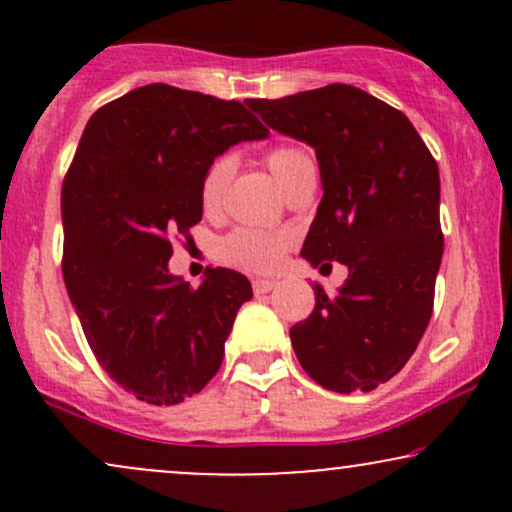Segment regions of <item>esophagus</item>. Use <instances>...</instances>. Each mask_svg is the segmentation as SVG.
Listing matches in <instances>:
<instances>
[{
	"mask_svg": "<svg viewBox=\"0 0 512 512\" xmlns=\"http://www.w3.org/2000/svg\"><path fill=\"white\" fill-rule=\"evenodd\" d=\"M252 289H255V293H269L272 289H276V281H272V279H255V281H252Z\"/></svg>",
	"mask_w": 512,
	"mask_h": 512,
	"instance_id": "obj_1",
	"label": "esophagus"
}]
</instances>
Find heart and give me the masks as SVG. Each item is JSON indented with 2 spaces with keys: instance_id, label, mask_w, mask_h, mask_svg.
<instances>
[{
  "instance_id": "obj_1",
  "label": "heart",
  "mask_w": 512,
  "mask_h": 512,
  "mask_svg": "<svg viewBox=\"0 0 512 512\" xmlns=\"http://www.w3.org/2000/svg\"><path fill=\"white\" fill-rule=\"evenodd\" d=\"M264 161H267V168L272 170V175L286 195L293 187L301 185L303 180L315 175V158L303 146H276L264 156ZM231 175L233 161L228 156L216 158L207 168L202 185H199V197H202L204 209L216 211L221 207ZM289 245L291 238L286 233L262 231V228H236L219 243V257L221 262L248 269V272H272V269L279 267Z\"/></svg>"
}]
</instances>
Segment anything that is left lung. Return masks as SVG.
<instances>
[{"label":"left lung","instance_id":"left-lung-1","mask_svg":"<svg viewBox=\"0 0 512 512\" xmlns=\"http://www.w3.org/2000/svg\"><path fill=\"white\" fill-rule=\"evenodd\" d=\"M248 108L276 132L315 149L320 207L301 255L342 262L349 279L291 327L298 363L332 392H370L409 361L433 313L443 260L438 163L407 115L349 84Z\"/></svg>","mask_w":512,"mask_h":512}]
</instances>
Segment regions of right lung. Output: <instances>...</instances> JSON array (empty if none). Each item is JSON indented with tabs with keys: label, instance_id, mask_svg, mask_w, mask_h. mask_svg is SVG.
<instances>
[{
	"label": "right lung",
	"instance_id": "obj_1",
	"mask_svg": "<svg viewBox=\"0 0 512 512\" xmlns=\"http://www.w3.org/2000/svg\"><path fill=\"white\" fill-rule=\"evenodd\" d=\"M269 129L238 101L149 84L91 115L62 185L67 293L105 373L149 404H180L221 368L252 286L207 269L192 289L168 272L170 236L202 221L204 173Z\"/></svg>",
	"mask_w": 512,
	"mask_h": 512
}]
</instances>
